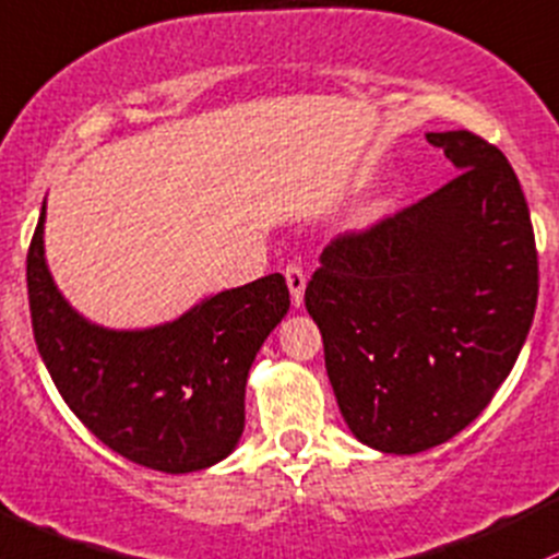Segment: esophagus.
Segmentation results:
<instances>
[{
  "instance_id": "obj_1",
  "label": "esophagus",
  "mask_w": 559,
  "mask_h": 559,
  "mask_svg": "<svg viewBox=\"0 0 559 559\" xmlns=\"http://www.w3.org/2000/svg\"><path fill=\"white\" fill-rule=\"evenodd\" d=\"M285 280L287 287H290V301L293 306H301L304 304V290H306V274L298 263H287L285 266Z\"/></svg>"
}]
</instances>
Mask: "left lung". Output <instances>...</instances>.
<instances>
[{"label": "left lung", "instance_id": "1", "mask_svg": "<svg viewBox=\"0 0 559 559\" xmlns=\"http://www.w3.org/2000/svg\"><path fill=\"white\" fill-rule=\"evenodd\" d=\"M426 141L459 176L338 234L304 296L352 435L397 455L440 445L485 411L538 298L536 237L509 159L469 130Z\"/></svg>", "mask_w": 559, "mask_h": 559}]
</instances>
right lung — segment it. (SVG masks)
Instances as JSON below:
<instances>
[{
	"label": "right lung",
	"instance_id": "right-lung-1",
	"mask_svg": "<svg viewBox=\"0 0 559 559\" xmlns=\"http://www.w3.org/2000/svg\"><path fill=\"white\" fill-rule=\"evenodd\" d=\"M45 207L26 255L37 349L74 416L114 453L167 474L218 464L245 429V383L290 309L282 274L210 296L148 330H106L76 314L45 263Z\"/></svg>",
	"mask_w": 559,
	"mask_h": 559
}]
</instances>
